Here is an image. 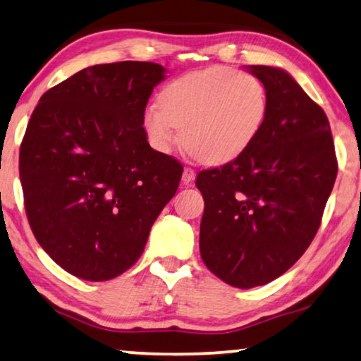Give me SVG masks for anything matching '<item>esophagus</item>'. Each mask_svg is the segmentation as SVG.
<instances>
[{"label":"esophagus","mask_w":361,"mask_h":361,"mask_svg":"<svg viewBox=\"0 0 361 361\" xmlns=\"http://www.w3.org/2000/svg\"><path fill=\"white\" fill-rule=\"evenodd\" d=\"M194 179H195L194 169H190V167H184V172H182V182H184V184H190Z\"/></svg>","instance_id":"1"}]
</instances>
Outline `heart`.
Returning a JSON list of instances; mask_svg holds the SVG:
<instances>
[{
	"instance_id": "heart-1",
	"label": "heart",
	"mask_w": 361,
	"mask_h": 361,
	"mask_svg": "<svg viewBox=\"0 0 361 361\" xmlns=\"http://www.w3.org/2000/svg\"><path fill=\"white\" fill-rule=\"evenodd\" d=\"M268 105L259 78L231 67H209L172 80L161 100L146 106L142 125L157 151L169 152L184 137L192 154L225 164L256 141Z\"/></svg>"
}]
</instances>
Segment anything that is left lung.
I'll return each instance as SVG.
<instances>
[{
	"mask_svg": "<svg viewBox=\"0 0 361 361\" xmlns=\"http://www.w3.org/2000/svg\"><path fill=\"white\" fill-rule=\"evenodd\" d=\"M248 71L268 92L263 130L248 151L195 180L205 202L202 259L240 289L271 283L304 255L338 169L322 108L283 68Z\"/></svg>",
	"mask_w": 361,
	"mask_h": 361,
	"instance_id": "left-lung-1",
	"label": "left lung"
}]
</instances>
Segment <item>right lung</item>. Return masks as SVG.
<instances>
[{"label": "right lung", "instance_id": "right-lung-1", "mask_svg": "<svg viewBox=\"0 0 361 361\" xmlns=\"http://www.w3.org/2000/svg\"><path fill=\"white\" fill-rule=\"evenodd\" d=\"M154 62L87 67L47 90L19 151L31 230L67 273L116 278L140 259L149 230L182 177L180 162L154 151L142 128Z\"/></svg>", "mask_w": 361, "mask_h": 361}]
</instances>
